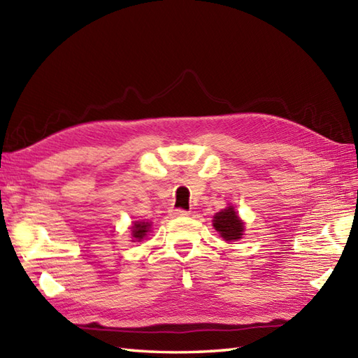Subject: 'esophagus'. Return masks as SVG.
Listing matches in <instances>:
<instances>
[{
  "label": "esophagus",
  "instance_id": "obj_1",
  "mask_svg": "<svg viewBox=\"0 0 358 358\" xmlns=\"http://www.w3.org/2000/svg\"><path fill=\"white\" fill-rule=\"evenodd\" d=\"M171 215L172 217H185V215H187V210H185V209H171Z\"/></svg>",
  "mask_w": 358,
  "mask_h": 358
}]
</instances>
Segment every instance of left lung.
Listing matches in <instances>:
<instances>
[{
	"instance_id": "8db88e82",
	"label": "left lung",
	"mask_w": 358,
	"mask_h": 358,
	"mask_svg": "<svg viewBox=\"0 0 358 358\" xmlns=\"http://www.w3.org/2000/svg\"><path fill=\"white\" fill-rule=\"evenodd\" d=\"M214 227L227 241L238 240L243 235V222L234 208H227L214 217Z\"/></svg>"
}]
</instances>
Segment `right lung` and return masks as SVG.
Listing matches in <instances>:
<instances>
[{
	"instance_id": "add662e5",
	"label": "right lung",
	"mask_w": 358,
	"mask_h": 358,
	"mask_svg": "<svg viewBox=\"0 0 358 358\" xmlns=\"http://www.w3.org/2000/svg\"><path fill=\"white\" fill-rule=\"evenodd\" d=\"M150 224L149 223H144V222H135L134 226H132V235L134 238L136 240H141L144 235H146V232L149 231Z\"/></svg>"
}]
</instances>
